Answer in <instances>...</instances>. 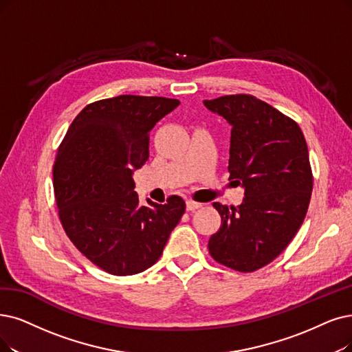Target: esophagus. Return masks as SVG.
Returning <instances> with one entry per match:
<instances>
[{"label": "esophagus", "mask_w": 352, "mask_h": 352, "mask_svg": "<svg viewBox=\"0 0 352 352\" xmlns=\"http://www.w3.org/2000/svg\"><path fill=\"white\" fill-rule=\"evenodd\" d=\"M201 206H202V204H199V202L186 201V209H188V210H195V209H198V208H201Z\"/></svg>", "instance_id": "esophagus-1"}]
</instances>
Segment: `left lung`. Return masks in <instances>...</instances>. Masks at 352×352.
Wrapping results in <instances>:
<instances>
[{
    "instance_id": "8db88e82",
    "label": "left lung",
    "mask_w": 352,
    "mask_h": 352,
    "mask_svg": "<svg viewBox=\"0 0 352 352\" xmlns=\"http://www.w3.org/2000/svg\"><path fill=\"white\" fill-rule=\"evenodd\" d=\"M204 105L231 125L230 180L244 189L243 204L214 202L222 222L208 248L236 272L261 269L299 231L312 195V170L299 125L251 95H225Z\"/></svg>"
}]
</instances>
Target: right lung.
<instances>
[{
	"label": "right lung",
	"mask_w": 352,
	"mask_h": 352,
	"mask_svg": "<svg viewBox=\"0 0 352 352\" xmlns=\"http://www.w3.org/2000/svg\"><path fill=\"white\" fill-rule=\"evenodd\" d=\"M179 104L138 95L92 102L70 124L58 150L53 188L60 222L82 254L109 274L147 270L185 214L180 196L142 205L133 180L148 159L150 131Z\"/></svg>",
	"instance_id": "obj_1"
}]
</instances>
